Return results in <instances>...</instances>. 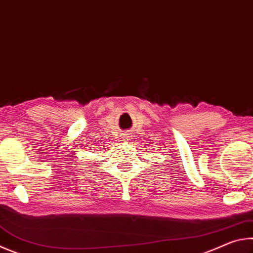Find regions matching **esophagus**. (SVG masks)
<instances>
[{
	"mask_svg": "<svg viewBox=\"0 0 253 253\" xmlns=\"http://www.w3.org/2000/svg\"><path fill=\"white\" fill-rule=\"evenodd\" d=\"M129 134H128V132H126V134H124V137H123V139H128L129 138Z\"/></svg>",
	"mask_w": 253,
	"mask_h": 253,
	"instance_id": "34e87169",
	"label": "esophagus"
}]
</instances>
